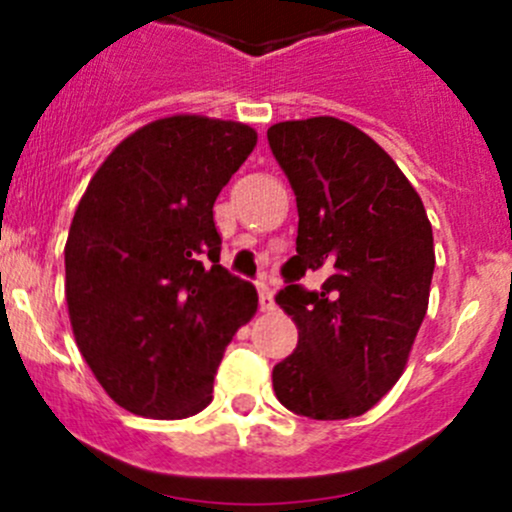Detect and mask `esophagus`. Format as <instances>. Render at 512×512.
Instances as JSON below:
<instances>
[{"label": "esophagus", "instance_id": "34e87169", "mask_svg": "<svg viewBox=\"0 0 512 512\" xmlns=\"http://www.w3.org/2000/svg\"><path fill=\"white\" fill-rule=\"evenodd\" d=\"M257 292H260V309L262 312H275V294L265 280L257 282Z\"/></svg>", "mask_w": 512, "mask_h": 512}]
</instances>
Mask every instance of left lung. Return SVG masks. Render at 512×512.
I'll list each match as a JSON object with an SVG mask.
<instances>
[{
    "label": "left lung",
    "instance_id": "obj_1",
    "mask_svg": "<svg viewBox=\"0 0 512 512\" xmlns=\"http://www.w3.org/2000/svg\"><path fill=\"white\" fill-rule=\"evenodd\" d=\"M272 156L297 195V255L277 304L297 349L272 369L285 409L317 421L354 418L404 374L428 309L433 230L416 188L364 131L334 116L282 121ZM314 271L323 287L298 280Z\"/></svg>",
    "mask_w": 512,
    "mask_h": 512
}]
</instances>
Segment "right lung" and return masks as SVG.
I'll return each instance as SVG.
<instances>
[{"label":"right lung","instance_id":"add662e5","mask_svg":"<svg viewBox=\"0 0 512 512\" xmlns=\"http://www.w3.org/2000/svg\"><path fill=\"white\" fill-rule=\"evenodd\" d=\"M257 146L255 128L178 113L123 138L101 163L64 247L76 347L108 396L146 418L213 401L225 347L257 289L220 265L213 205Z\"/></svg>","mask_w":512,"mask_h":512}]
</instances>
